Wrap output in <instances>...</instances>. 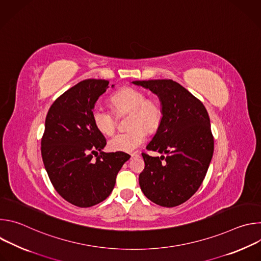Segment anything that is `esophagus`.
Returning <instances> with one entry per match:
<instances>
[{"instance_id": "1", "label": "esophagus", "mask_w": 261, "mask_h": 261, "mask_svg": "<svg viewBox=\"0 0 261 261\" xmlns=\"http://www.w3.org/2000/svg\"><path fill=\"white\" fill-rule=\"evenodd\" d=\"M139 157V155L138 154H131V160H133V159H136V158H138Z\"/></svg>"}]
</instances>
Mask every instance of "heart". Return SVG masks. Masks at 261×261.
<instances>
[{
    "mask_svg": "<svg viewBox=\"0 0 261 261\" xmlns=\"http://www.w3.org/2000/svg\"><path fill=\"white\" fill-rule=\"evenodd\" d=\"M111 106L116 113H131L127 132H120L111 137L108 146L111 151L132 153L144 143L146 131H154L162 121V106L157 99L146 98V94L135 88H124L113 95ZM92 120L103 134L114 133L117 119L114 111L101 105H96L92 110Z\"/></svg>",
    "mask_w": 261,
    "mask_h": 261,
    "instance_id": "obj_1",
    "label": "heart"
}]
</instances>
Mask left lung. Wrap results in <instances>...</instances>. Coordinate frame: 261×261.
<instances>
[{
	"label": "left lung",
	"mask_w": 261,
	"mask_h": 261,
	"mask_svg": "<svg viewBox=\"0 0 261 261\" xmlns=\"http://www.w3.org/2000/svg\"><path fill=\"white\" fill-rule=\"evenodd\" d=\"M132 84L156 94L163 114L146 148L165 156L142 153L145 166L139 174L140 189L158 205H179L198 190L213 157L214 137L208 114L200 100L171 80Z\"/></svg>",
	"instance_id": "left-lung-1"
}]
</instances>
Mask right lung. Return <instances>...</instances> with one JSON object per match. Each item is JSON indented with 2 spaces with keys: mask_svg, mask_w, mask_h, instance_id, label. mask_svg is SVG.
<instances>
[{
  "mask_svg": "<svg viewBox=\"0 0 261 261\" xmlns=\"http://www.w3.org/2000/svg\"><path fill=\"white\" fill-rule=\"evenodd\" d=\"M108 84L105 80L79 83L53 103L45 120L41 140L44 167L56 191L80 207L106 199L118 172L130 159L124 152H102L106 139L92 120V110Z\"/></svg>",
  "mask_w": 261,
  "mask_h": 261,
  "instance_id": "1",
  "label": "right lung"
}]
</instances>
